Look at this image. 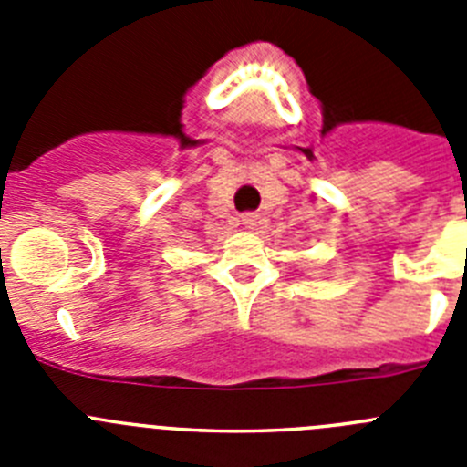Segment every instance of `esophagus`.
<instances>
[{
	"instance_id": "34e87169",
	"label": "esophagus",
	"mask_w": 467,
	"mask_h": 467,
	"mask_svg": "<svg viewBox=\"0 0 467 467\" xmlns=\"http://www.w3.org/2000/svg\"><path fill=\"white\" fill-rule=\"evenodd\" d=\"M241 222H243V226H245V229H254V226L259 224V214L257 213H245L241 217Z\"/></svg>"
}]
</instances>
